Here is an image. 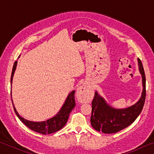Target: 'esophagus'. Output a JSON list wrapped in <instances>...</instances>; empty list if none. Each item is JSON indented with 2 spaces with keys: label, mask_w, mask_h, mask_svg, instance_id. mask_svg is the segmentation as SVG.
I'll return each mask as SVG.
<instances>
[{
  "label": "esophagus",
  "mask_w": 154,
  "mask_h": 154,
  "mask_svg": "<svg viewBox=\"0 0 154 154\" xmlns=\"http://www.w3.org/2000/svg\"><path fill=\"white\" fill-rule=\"evenodd\" d=\"M93 95L92 90L89 85H82L77 90V99L82 103H89Z\"/></svg>",
  "instance_id": "1"
}]
</instances>
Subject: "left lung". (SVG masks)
Returning <instances> with one entry per match:
<instances>
[{
    "label": "left lung",
    "mask_w": 154,
    "mask_h": 154,
    "mask_svg": "<svg viewBox=\"0 0 154 154\" xmlns=\"http://www.w3.org/2000/svg\"><path fill=\"white\" fill-rule=\"evenodd\" d=\"M140 73L142 76L143 91L140 99L134 105L126 109H115L106 103L105 99L95 92L92 102V126L105 134L116 133L133 123L141 112L145 100V75L142 62L138 58Z\"/></svg>",
    "instance_id": "left-lung-1"
}]
</instances>
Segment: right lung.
Listing matches in <instances>:
<instances>
[{"label": "right lung", "instance_id": "1", "mask_svg": "<svg viewBox=\"0 0 154 154\" xmlns=\"http://www.w3.org/2000/svg\"><path fill=\"white\" fill-rule=\"evenodd\" d=\"M17 64V61H15L14 64V66H13L11 76V85L12 84L13 77H14V72L15 69H16ZM75 91L73 90L71 92L69 93V94L68 95L66 100H65L64 105H62L61 109L59 111L58 113H57L55 116L44 122H35L32 121H28L27 119H25L24 118H22V116H20L19 113H17V111L15 108L14 103H13L12 98L11 100L15 114L17 115L18 118H19L26 126L28 128H29L30 130L38 132V133H41L43 134H49L58 131V130L62 129V128L65 126V124H66L68 119H69V114L72 111V109H74L75 106Z\"/></svg>", "mask_w": 154, "mask_h": 154}]
</instances>
